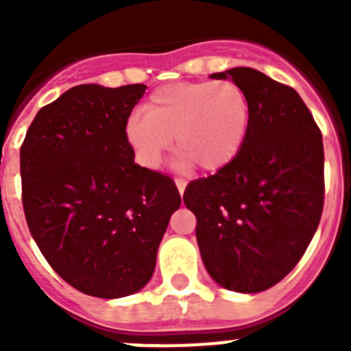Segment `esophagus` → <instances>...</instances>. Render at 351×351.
Segmentation results:
<instances>
[{
  "label": "esophagus",
  "instance_id": "esophagus-1",
  "mask_svg": "<svg viewBox=\"0 0 351 351\" xmlns=\"http://www.w3.org/2000/svg\"><path fill=\"white\" fill-rule=\"evenodd\" d=\"M186 184H188V181H186V179H182V178L176 179V186H178V190H179V193H181V195H184Z\"/></svg>",
  "mask_w": 351,
  "mask_h": 351
}]
</instances>
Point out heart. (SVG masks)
<instances>
[{"instance_id": "b5f03b06", "label": "heart", "mask_w": 351, "mask_h": 351, "mask_svg": "<svg viewBox=\"0 0 351 351\" xmlns=\"http://www.w3.org/2000/svg\"><path fill=\"white\" fill-rule=\"evenodd\" d=\"M144 116H132L125 137L144 167L156 169L170 142L202 172L230 165L243 149L251 121L247 93L234 80L167 84L151 93Z\"/></svg>"}]
</instances>
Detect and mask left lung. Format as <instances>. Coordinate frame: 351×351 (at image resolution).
Listing matches in <instances>:
<instances>
[{"mask_svg":"<svg viewBox=\"0 0 351 351\" xmlns=\"http://www.w3.org/2000/svg\"><path fill=\"white\" fill-rule=\"evenodd\" d=\"M247 93L251 121L230 165L186 186L204 265L226 290L280 283L308 250L324 210V142L299 93L253 68L214 73Z\"/></svg>","mask_w":351,"mask_h":351,"instance_id":"obj_1","label":"left lung"}]
</instances>
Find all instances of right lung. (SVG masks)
<instances>
[{
    "label": "right lung",
    "instance_id": "1",
    "mask_svg": "<svg viewBox=\"0 0 351 351\" xmlns=\"http://www.w3.org/2000/svg\"><path fill=\"white\" fill-rule=\"evenodd\" d=\"M144 84H82L38 110L21 145L23 207L52 269L86 295L117 299L154 272L181 195L135 163L125 137Z\"/></svg>",
    "mask_w": 351,
    "mask_h": 351
}]
</instances>
